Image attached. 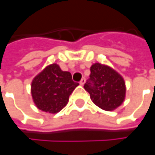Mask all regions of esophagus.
Returning <instances> with one entry per match:
<instances>
[{
  "instance_id": "esophagus-1",
  "label": "esophagus",
  "mask_w": 155,
  "mask_h": 155,
  "mask_svg": "<svg viewBox=\"0 0 155 155\" xmlns=\"http://www.w3.org/2000/svg\"><path fill=\"white\" fill-rule=\"evenodd\" d=\"M79 84H80V85H82V86H83V85L85 84V78H82L80 82H79Z\"/></svg>"
}]
</instances>
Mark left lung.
Wrapping results in <instances>:
<instances>
[{
  "label": "left lung",
  "mask_w": 155,
  "mask_h": 155,
  "mask_svg": "<svg viewBox=\"0 0 155 155\" xmlns=\"http://www.w3.org/2000/svg\"><path fill=\"white\" fill-rule=\"evenodd\" d=\"M84 87L93 103L107 111L121 106L126 96L123 78L109 65L100 63L91 65L90 78Z\"/></svg>",
  "instance_id": "8db88e82"
}]
</instances>
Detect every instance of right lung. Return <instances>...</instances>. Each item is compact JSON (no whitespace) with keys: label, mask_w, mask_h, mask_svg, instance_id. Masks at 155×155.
Here are the masks:
<instances>
[{"label":"right lung","mask_w":155,"mask_h":155,"mask_svg":"<svg viewBox=\"0 0 155 155\" xmlns=\"http://www.w3.org/2000/svg\"><path fill=\"white\" fill-rule=\"evenodd\" d=\"M78 85L69 71H63L55 63L49 64L32 81L33 103L39 110L56 114L66 106L70 95Z\"/></svg>","instance_id":"add662e5"}]
</instances>
